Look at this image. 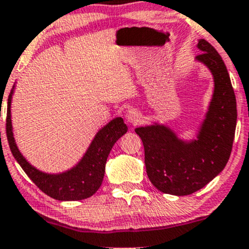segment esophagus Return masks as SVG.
I'll list each match as a JSON object with an SVG mask.
<instances>
[{
	"label": "esophagus",
	"instance_id": "esophagus-1",
	"mask_svg": "<svg viewBox=\"0 0 249 249\" xmlns=\"http://www.w3.org/2000/svg\"><path fill=\"white\" fill-rule=\"evenodd\" d=\"M125 118H126L127 122L131 123L132 125H136L142 120V114L139 113L136 108H130V110L126 112V116H125Z\"/></svg>",
	"mask_w": 249,
	"mask_h": 249
}]
</instances>
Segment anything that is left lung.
Instances as JSON below:
<instances>
[{
  "label": "left lung",
  "mask_w": 249,
  "mask_h": 249,
  "mask_svg": "<svg viewBox=\"0 0 249 249\" xmlns=\"http://www.w3.org/2000/svg\"><path fill=\"white\" fill-rule=\"evenodd\" d=\"M197 61L214 76V93L197 139L184 142L165 125L136 129L144 145L146 174L158 190L170 195H190L202 189L225 169L236 127V99L228 71L216 49L198 40Z\"/></svg>",
  "instance_id": "left-lung-1"
}]
</instances>
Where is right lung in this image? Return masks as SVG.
I'll return each mask as SVG.
<instances>
[{
  "label": "right lung",
  "mask_w": 249,
  "mask_h": 249,
  "mask_svg": "<svg viewBox=\"0 0 249 249\" xmlns=\"http://www.w3.org/2000/svg\"><path fill=\"white\" fill-rule=\"evenodd\" d=\"M13 93L14 87L8 97L5 131L10 151L24 173L28 175L29 178L40 190L55 200L79 201L91 197L102 185L106 160L112 146L127 131V126L123 118H114L98 131L86 154L75 166L61 174H46L29 164L16 146L10 114Z\"/></svg>",
  "instance_id": "right-lung-1"
}]
</instances>
